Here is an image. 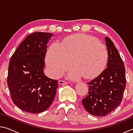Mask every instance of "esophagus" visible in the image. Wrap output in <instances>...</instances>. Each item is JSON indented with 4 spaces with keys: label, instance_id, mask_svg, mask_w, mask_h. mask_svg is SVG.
Returning <instances> with one entry per match:
<instances>
[{
    "label": "esophagus",
    "instance_id": "esophagus-1",
    "mask_svg": "<svg viewBox=\"0 0 133 133\" xmlns=\"http://www.w3.org/2000/svg\"><path fill=\"white\" fill-rule=\"evenodd\" d=\"M58 84L60 85H64V84H68V82H65L64 80H59L58 81Z\"/></svg>",
    "mask_w": 133,
    "mask_h": 133
}]
</instances>
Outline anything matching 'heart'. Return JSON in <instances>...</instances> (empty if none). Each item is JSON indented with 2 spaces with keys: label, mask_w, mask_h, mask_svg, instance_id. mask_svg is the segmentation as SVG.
Instances as JSON below:
<instances>
[{
  "label": "heart",
  "mask_w": 133,
  "mask_h": 133,
  "mask_svg": "<svg viewBox=\"0 0 133 133\" xmlns=\"http://www.w3.org/2000/svg\"><path fill=\"white\" fill-rule=\"evenodd\" d=\"M72 63L67 76L78 80L83 75L91 78L98 75L107 63L108 51L96 38L85 35L67 37L62 43L55 42L48 49L46 62L55 77L62 75Z\"/></svg>",
  "instance_id": "obj_1"
}]
</instances>
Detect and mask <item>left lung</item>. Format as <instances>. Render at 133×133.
<instances>
[{"mask_svg":"<svg viewBox=\"0 0 133 133\" xmlns=\"http://www.w3.org/2000/svg\"><path fill=\"white\" fill-rule=\"evenodd\" d=\"M104 40L108 51L107 67L87 83L88 95L82 100L85 110L98 117L106 116L120 104L126 85L125 70L120 54L109 37Z\"/></svg>","mask_w":133,"mask_h":133,"instance_id":"left-lung-1","label":"left lung"}]
</instances>
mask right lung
Returning a JSON list of instances; mask_svg holds the SVG:
<instances>
[{
  "label": "right lung",
  "mask_w": 133,
  "mask_h": 133,
  "mask_svg": "<svg viewBox=\"0 0 133 133\" xmlns=\"http://www.w3.org/2000/svg\"><path fill=\"white\" fill-rule=\"evenodd\" d=\"M53 36L50 33H31L10 58L9 90L13 103L24 111L43 112L55 99L58 82L47 77L43 71L47 44Z\"/></svg>",
  "instance_id": "1"
}]
</instances>
